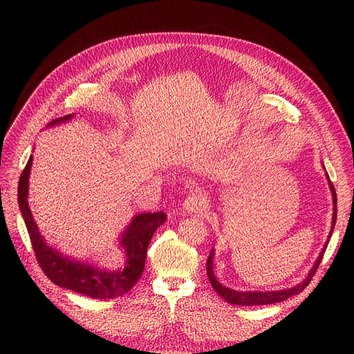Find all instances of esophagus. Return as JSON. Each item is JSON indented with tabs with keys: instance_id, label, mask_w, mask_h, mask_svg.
<instances>
[{
	"instance_id": "esophagus-1",
	"label": "esophagus",
	"mask_w": 354,
	"mask_h": 354,
	"mask_svg": "<svg viewBox=\"0 0 354 354\" xmlns=\"http://www.w3.org/2000/svg\"><path fill=\"white\" fill-rule=\"evenodd\" d=\"M203 205H205V198L202 196L198 189H194L183 201V211H187L188 214H195L201 211Z\"/></svg>"
}]
</instances>
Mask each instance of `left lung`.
<instances>
[{"mask_svg":"<svg viewBox=\"0 0 354 354\" xmlns=\"http://www.w3.org/2000/svg\"><path fill=\"white\" fill-rule=\"evenodd\" d=\"M327 179H328V185H330V189H331V195H333V221H331V231L328 234V239L327 243L324 244V248L322 250L317 261L314 263L313 268L310 270L306 280L303 283H300L299 286L295 287H291V288H286V290H281V291H236V290H232V288H228L225 286H222L216 278H215V274H214V251H211L209 257H208V261H207V274H208V278H209V283L211 286L214 287V290L224 299L227 303L230 304H234V306H264V304H275V303H281L287 299H290V297L295 295V294H300L311 281L313 275L315 274V271H317L320 263H322V258L324 255V251L327 248V244L330 241V236L333 234V230H334V225H336V219H337V195H336V189H334L333 183L327 175Z\"/></svg>","mask_w":354,"mask_h":354,"instance_id":"obj_1","label":"left lung"}]
</instances>
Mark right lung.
Here are the masks:
<instances>
[{"label":"right lung","mask_w":354,"mask_h":354,"mask_svg":"<svg viewBox=\"0 0 354 354\" xmlns=\"http://www.w3.org/2000/svg\"><path fill=\"white\" fill-rule=\"evenodd\" d=\"M71 118L73 115H67L55 119L50 126L67 122ZM31 163L32 156H30L20 180H18V205H20V211L26 222L37 263L44 274L55 286L87 295L90 299L110 300L126 294L138 283L143 272L149 243H151L155 231L166 221L165 212L139 214L130 222L120 238V245L126 252L123 268L109 271L90 266L88 263L76 261V259L63 257L62 252L47 245L43 235L37 228L27 201Z\"/></svg>","instance_id":"add662e5"}]
</instances>
